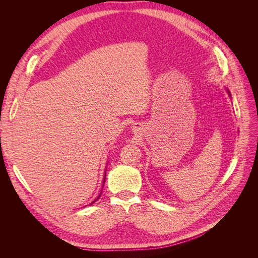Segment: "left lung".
I'll use <instances>...</instances> for the list:
<instances>
[{"label": "left lung", "mask_w": 258, "mask_h": 258, "mask_svg": "<svg viewBox=\"0 0 258 258\" xmlns=\"http://www.w3.org/2000/svg\"><path fill=\"white\" fill-rule=\"evenodd\" d=\"M227 92H228V95L230 96V92H229V90H227ZM230 97H231V96H230Z\"/></svg>", "instance_id": "1"}]
</instances>
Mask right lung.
<instances>
[{"label":"right lung","instance_id":"1","mask_svg":"<svg viewBox=\"0 0 258 258\" xmlns=\"http://www.w3.org/2000/svg\"><path fill=\"white\" fill-rule=\"evenodd\" d=\"M105 171H106V170H105ZM105 174H106V173H105ZM105 174H104V178H103V184H104V182H105ZM102 188H103V187H102ZM101 192H102V191H101ZM100 196H101V194H100V195H99V196H98V197H97V199H95V200H93V201H92V202H91V204H90V205H89V206H91V205H92V204H95V202H96V201H97V200H98V199H99V198H100Z\"/></svg>","mask_w":258,"mask_h":258}]
</instances>
